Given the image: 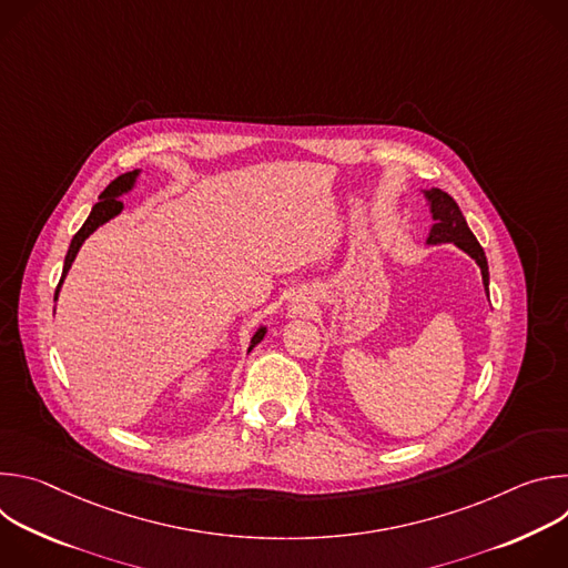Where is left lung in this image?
Wrapping results in <instances>:
<instances>
[{"mask_svg": "<svg viewBox=\"0 0 568 568\" xmlns=\"http://www.w3.org/2000/svg\"><path fill=\"white\" fill-rule=\"evenodd\" d=\"M425 197L429 202V211L434 217L427 245H443V242H452L458 250H463L467 256H471L476 261V265L480 267V276H483V285L485 292H488L490 285V272H488V258H485L483 247L478 245L476 235L469 231L458 204L440 189H432L425 191Z\"/></svg>", "mask_w": 568, "mask_h": 568, "instance_id": "1", "label": "left lung"}]
</instances>
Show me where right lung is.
I'll return each mask as SVG.
<instances>
[{
    "instance_id": "obj_1",
    "label": "right lung",
    "mask_w": 568,
    "mask_h": 568,
    "mask_svg": "<svg viewBox=\"0 0 568 568\" xmlns=\"http://www.w3.org/2000/svg\"><path fill=\"white\" fill-rule=\"evenodd\" d=\"M139 173L141 171H132V173H125V175H119L103 193H101V197H99V202L92 206V213H90V217L85 220V224L80 226V231L73 235V240H71V245H69V252H67V256H64V267H62V278H60V283H58V287H55V294H53V301H58V292H60V285H62V281H64V276H67V272L71 270V263L75 261V254H78V250L83 247V242L101 226V224H105L108 220H112V217H116L121 211H123V202L119 200L121 195H125V193H130L132 189H134V184H136V178H139ZM267 335V328L265 326H261L258 331H256V335L252 337V344H250V351L256 346V344H261L263 342V337Z\"/></svg>"
}]
</instances>
